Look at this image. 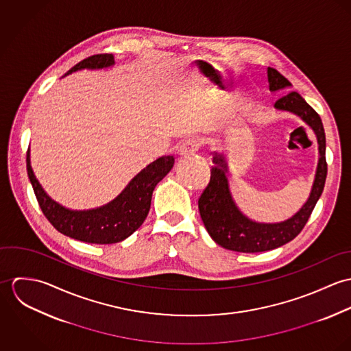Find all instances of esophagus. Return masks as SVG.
Masks as SVG:
<instances>
[{
    "label": "esophagus",
    "mask_w": 351,
    "mask_h": 351,
    "mask_svg": "<svg viewBox=\"0 0 351 351\" xmlns=\"http://www.w3.org/2000/svg\"><path fill=\"white\" fill-rule=\"evenodd\" d=\"M199 149H200L199 141H196V139H188V141H185V142L180 146L178 154L182 155V156H189V155H195Z\"/></svg>",
    "instance_id": "obj_1"
}]
</instances>
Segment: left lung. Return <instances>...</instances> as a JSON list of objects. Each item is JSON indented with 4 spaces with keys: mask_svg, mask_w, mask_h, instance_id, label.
Wrapping results in <instances>:
<instances>
[{
    "mask_svg": "<svg viewBox=\"0 0 351 351\" xmlns=\"http://www.w3.org/2000/svg\"><path fill=\"white\" fill-rule=\"evenodd\" d=\"M269 89L277 92L292 86V84L276 69L267 67ZM276 109L292 112L313 130L319 143V162L311 195L300 210L281 223H256L246 217L235 205L230 193L226 173L227 162L221 155L213 156L210 180L199 199L202 223L210 238L221 247L238 252H261L273 250L295 239L306 224L316 202L323 193L327 162L326 135L320 116L306 104L298 92H291L276 101Z\"/></svg>",
    "mask_w": 351,
    "mask_h": 351,
    "instance_id": "left-lung-1",
    "label": "left lung"
}]
</instances>
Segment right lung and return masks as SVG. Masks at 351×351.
<instances>
[{"label":"right lung","mask_w":351,"mask_h":351,"mask_svg":"<svg viewBox=\"0 0 351 351\" xmlns=\"http://www.w3.org/2000/svg\"><path fill=\"white\" fill-rule=\"evenodd\" d=\"M113 63L112 53L93 55L77 63L64 75L82 69L109 67ZM173 165L171 155L160 156L134 177L127 188L109 204L89 210H71L47 196L32 171L29 150L27 152L28 177L47 220L60 234L95 245L121 242L143 224L150 210L154 188L171 170Z\"/></svg>","instance_id":"right-lung-1"}]
</instances>
